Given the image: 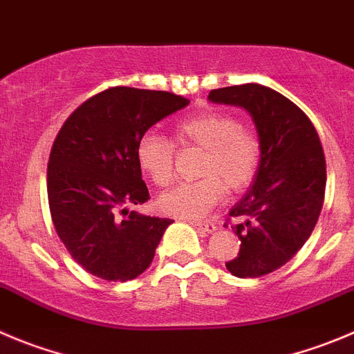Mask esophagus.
Returning <instances> with one entry per match:
<instances>
[{"instance_id":"obj_1","label":"esophagus","mask_w":354,"mask_h":354,"mask_svg":"<svg viewBox=\"0 0 354 354\" xmlns=\"http://www.w3.org/2000/svg\"><path fill=\"white\" fill-rule=\"evenodd\" d=\"M190 223H192L194 227H196L197 230H201V232H213L214 229H216V225H214L213 222H196V220H190Z\"/></svg>"}]
</instances>
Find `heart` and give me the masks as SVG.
<instances>
[{"label": "heart", "instance_id": "b5f03b06", "mask_svg": "<svg viewBox=\"0 0 354 354\" xmlns=\"http://www.w3.org/2000/svg\"><path fill=\"white\" fill-rule=\"evenodd\" d=\"M180 148H201L197 180L183 181L158 199V207L174 216L206 214L223 192L239 194L255 181L262 162V141L248 125L222 111L185 118L174 125ZM174 143L155 131L138 140L136 160L155 187L166 188L174 180Z\"/></svg>", "mask_w": 354, "mask_h": 354}]
</instances>
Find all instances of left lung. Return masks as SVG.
<instances>
[{
  "instance_id": "obj_1",
  "label": "left lung",
  "mask_w": 354,
  "mask_h": 354,
  "mask_svg": "<svg viewBox=\"0 0 354 354\" xmlns=\"http://www.w3.org/2000/svg\"><path fill=\"white\" fill-rule=\"evenodd\" d=\"M209 99L246 108L262 141L255 183L230 211L243 218L232 225L241 248L225 267L237 277L266 276L299 252L318 222L326 187L322 141L295 102L266 85L214 88Z\"/></svg>"
}]
</instances>
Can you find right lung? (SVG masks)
I'll use <instances>...</instances> for the list:
<instances>
[{
    "mask_svg": "<svg viewBox=\"0 0 354 354\" xmlns=\"http://www.w3.org/2000/svg\"><path fill=\"white\" fill-rule=\"evenodd\" d=\"M188 102L173 92L117 85L82 102L57 132L47 167L52 222L69 255L94 276L129 281L153 260L173 220L127 211L150 199L136 145Z\"/></svg>",
    "mask_w": 354,
    "mask_h": 354,
    "instance_id": "right-lung-1",
    "label": "right lung"
}]
</instances>
